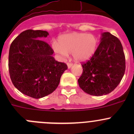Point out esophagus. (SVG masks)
<instances>
[{
  "instance_id": "34e87169",
  "label": "esophagus",
  "mask_w": 134,
  "mask_h": 134,
  "mask_svg": "<svg viewBox=\"0 0 134 134\" xmlns=\"http://www.w3.org/2000/svg\"><path fill=\"white\" fill-rule=\"evenodd\" d=\"M67 67H68V68L70 69L71 67H72V63H69V62H68V63H67Z\"/></svg>"
}]
</instances>
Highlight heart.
Listing matches in <instances>:
<instances>
[{"mask_svg":"<svg viewBox=\"0 0 134 134\" xmlns=\"http://www.w3.org/2000/svg\"><path fill=\"white\" fill-rule=\"evenodd\" d=\"M98 40L90 34L72 32L59 36L58 43H54L52 48L62 58H67L72 53L77 62H84L90 59L95 52Z\"/></svg>","mask_w":134,"mask_h":134,"instance_id":"heart-1","label":"heart"}]
</instances>
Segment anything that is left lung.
<instances>
[{
  "label": "left lung",
  "mask_w": 134,
  "mask_h": 134,
  "mask_svg": "<svg viewBox=\"0 0 134 134\" xmlns=\"http://www.w3.org/2000/svg\"><path fill=\"white\" fill-rule=\"evenodd\" d=\"M93 56L82 64L83 72L78 80L80 87L93 96L113 91L125 75V56L120 40L109 32L102 34Z\"/></svg>",
  "instance_id": "8db88e82"
}]
</instances>
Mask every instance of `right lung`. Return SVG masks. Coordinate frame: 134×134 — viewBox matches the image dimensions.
Masks as SVG:
<instances>
[{
    "label": "right lung",
    "instance_id": "1",
    "mask_svg": "<svg viewBox=\"0 0 134 134\" xmlns=\"http://www.w3.org/2000/svg\"><path fill=\"white\" fill-rule=\"evenodd\" d=\"M48 36L47 31L27 30L9 47L8 67L12 83L21 93L34 98L53 92L67 69L65 63L55 60L49 44L40 40Z\"/></svg>",
    "mask_w": 134,
    "mask_h": 134
}]
</instances>
